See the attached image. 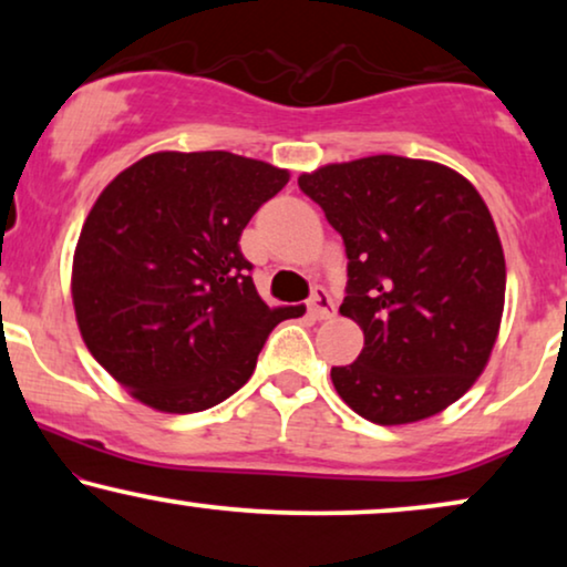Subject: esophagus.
<instances>
[{
  "label": "esophagus",
  "mask_w": 567,
  "mask_h": 567,
  "mask_svg": "<svg viewBox=\"0 0 567 567\" xmlns=\"http://www.w3.org/2000/svg\"><path fill=\"white\" fill-rule=\"evenodd\" d=\"M307 309H309V315L315 317V320H330V317L336 315V305H332V297L322 289V286H317V289L312 291Z\"/></svg>",
  "instance_id": "34e87169"
}]
</instances>
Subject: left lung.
Segmentation results:
<instances>
[{
  "label": "left lung",
  "mask_w": 567,
  "mask_h": 567,
  "mask_svg": "<svg viewBox=\"0 0 567 567\" xmlns=\"http://www.w3.org/2000/svg\"><path fill=\"white\" fill-rule=\"evenodd\" d=\"M299 188L343 237L340 315L363 351L330 377L346 405L379 425L431 417L483 374L498 338L506 260L467 177L439 162L377 154L324 165Z\"/></svg>",
  "instance_id": "8db88e82"
}]
</instances>
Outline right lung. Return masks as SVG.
Listing matches in <instances>:
<instances>
[{
    "instance_id": "add662e5",
    "label": "right lung",
    "mask_w": 567,
    "mask_h": 567,
    "mask_svg": "<svg viewBox=\"0 0 567 567\" xmlns=\"http://www.w3.org/2000/svg\"><path fill=\"white\" fill-rule=\"evenodd\" d=\"M289 173L231 152H157L115 177L74 250L76 324L95 361L162 413H200L252 377L278 322L239 237Z\"/></svg>"
}]
</instances>
